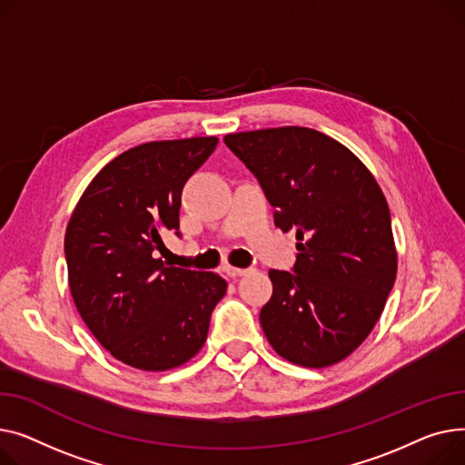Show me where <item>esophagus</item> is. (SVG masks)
Here are the masks:
<instances>
[{"label": "esophagus", "mask_w": 465, "mask_h": 465, "mask_svg": "<svg viewBox=\"0 0 465 465\" xmlns=\"http://www.w3.org/2000/svg\"><path fill=\"white\" fill-rule=\"evenodd\" d=\"M225 272H227V276L229 278H238V276H245L250 272V268H234V266H227L225 268Z\"/></svg>", "instance_id": "34e87169"}]
</instances>
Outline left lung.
Masks as SVG:
<instances>
[{
    "instance_id": "obj_1",
    "label": "left lung",
    "mask_w": 465,
    "mask_h": 465,
    "mask_svg": "<svg viewBox=\"0 0 465 465\" xmlns=\"http://www.w3.org/2000/svg\"><path fill=\"white\" fill-rule=\"evenodd\" d=\"M257 178L274 223L296 229L291 272L270 270L272 298L261 326L283 359L324 368L371 332L396 280L391 210L362 161L310 127L225 136Z\"/></svg>"
}]
</instances>
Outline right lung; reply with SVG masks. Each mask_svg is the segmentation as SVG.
<instances>
[{"mask_svg":"<svg viewBox=\"0 0 465 465\" xmlns=\"http://www.w3.org/2000/svg\"><path fill=\"white\" fill-rule=\"evenodd\" d=\"M215 136L134 146L92 180L65 232L74 306L120 362L163 371L195 357L227 282L155 259L161 232H180L182 189Z\"/></svg>","mask_w":465,"mask_h":465,"instance_id":"obj_1","label":"right lung"}]
</instances>
